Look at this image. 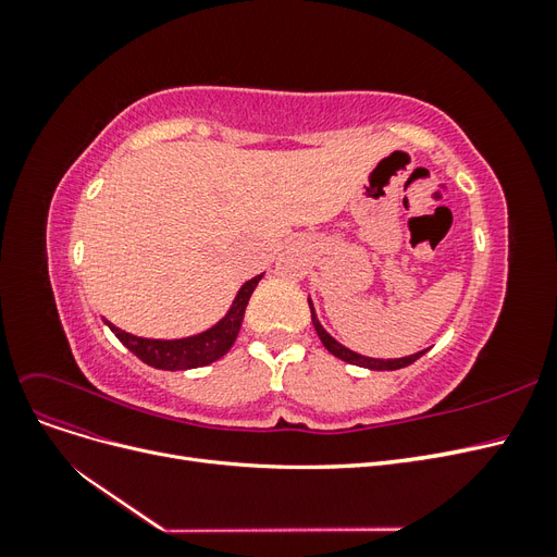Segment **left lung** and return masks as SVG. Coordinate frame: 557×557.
Instances as JSON below:
<instances>
[{
  "instance_id": "left-lung-1",
  "label": "left lung",
  "mask_w": 557,
  "mask_h": 557,
  "mask_svg": "<svg viewBox=\"0 0 557 557\" xmlns=\"http://www.w3.org/2000/svg\"><path fill=\"white\" fill-rule=\"evenodd\" d=\"M309 309H311V320H313V327H315V332H318V336H320V342H323V346L332 352L334 358H339V360H344V362H348V364H358V367H364V369H376V372H393V369H401V367L413 364L418 358H423L425 352H428V348H425V350H420V352H413V356L395 358V360L360 356V352L350 350V348H346L344 344L336 342L334 336H332L323 325H320V320H318V315H315V309H313V305H311V299H309Z\"/></svg>"
}]
</instances>
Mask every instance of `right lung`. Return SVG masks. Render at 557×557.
<instances>
[{"mask_svg":"<svg viewBox=\"0 0 557 557\" xmlns=\"http://www.w3.org/2000/svg\"><path fill=\"white\" fill-rule=\"evenodd\" d=\"M262 276L264 274L252 276L242 285L237 297L232 301L230 311L218 320L213 327L193 336H183V339H144V336H134L121 327H115L113 323H109V320H104V323L111 327V332L121 339L125 348H129L134 356L150 367L166 369V372L205 367L221 360L232 348L234 339H237V334L242 330V320L248 307V299Z\"/></svg>","mask_w":557,"mask_h":557,"instance_id":"obj_1","label":"right lung"}]
</instances>
